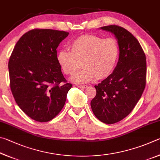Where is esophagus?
I'll return each mask as SVG.
<instances>
[{
    "mask_svg": "<svg viewBox=\"0 0 160 160\" xmlns=\"http://www.w3.org/2000/svg\"><path fill=\"white\" fill-rule=\"evenodd\" d=\"M77 87L80 88H86L88 87V86H86V85H78Z\"/></svg>",
    "mask_w": 160,
    "mask_h": 160,
    "instance_id": "34e87169",
    "label": "esophagus"
}]
</instances>
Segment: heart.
Returning <instances> with one entry per match:
<instances>
[{
	"label": "heart",
	"instance_id": "heart-1",
	"mask_svg": "<svg viewBox=\"0 0 160 160\" xmlns=\"http://www.w3.org/2000/svg\"><path fill=\"white\" fill-rule=\"evenodd\" d=\"M70 52L61 50L57 60L65 75L72 76L82 64L83 69L71 78L77 83L91 82L97 77L107 78L115 69L119 56V46L116 39L103 38L87 34L78 37L69 45Z\"/></svg>",
	"mask_w": 160,
	"mask_h": 160
}]
</instances>
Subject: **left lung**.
Segmentation results:
<instances>
[{
  "instance_id": "8db88e82",
  "label": "left lung",
  "mask_w": 160,
  "mask_h": 160,
  "mask_svg": "<svg viewBox=\"0 0 160 160\" xmlns=\"http://www.w3.org/2000/svg\"><path fill=\"white\" fill-rule=\"evenodd\" d=\"M100 29L112 33L119 46V57L112 74L97 86L91 100L93 112L105 124L121 121L131 113L146 84V58L132 33L122 27L109 25Z\"/></svg>"
}]
</instances>
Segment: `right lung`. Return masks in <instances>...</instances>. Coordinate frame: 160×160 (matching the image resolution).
I'll use <instances>...</instances> for the list:
<instances>
[{
    "mask_svg": "<svg viewBox=\"0 0 160 160\" xmlns=\"http://www.w3.org/2000/svg\"><path fill=\"white\" fill-rule=\"evenodd\" d=\"M68 35L64 31L30 30L19 39L10 57V86L14 98L36 122H46L57 116L72 87L61 72L56 50Z\"/></svg>",
    "mask_w": 160,
    "mask_h": 160,
    "instance_id": "1",
    "label": "right lung"
}]
</instances>
